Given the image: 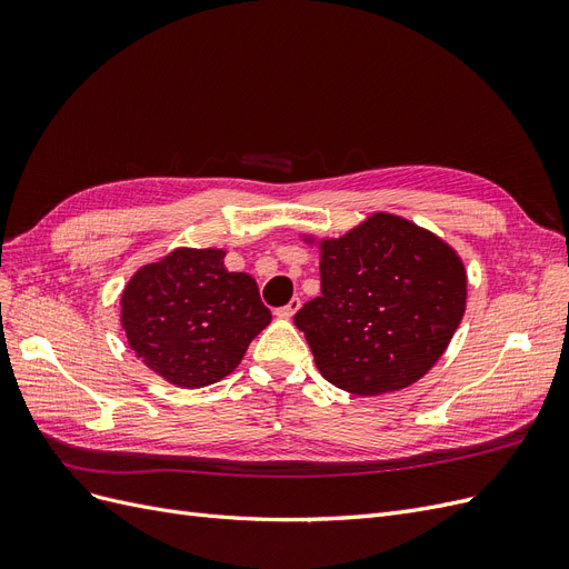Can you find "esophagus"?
Wrapping results in <instances>:
<instances>
[{
    "instance_id": "34e87169",
    "label": "esophagus",
    "mask_w": 569,
    "mask_h": 569,
    "mask_svg": "<svg viewBox=\"0 0 569 569\" xmlns=\"http://www.w3.org/2000/svg\"><path fill=\"white\" fill-rule=\"evenodd\" d=\"M299 308H301V301L299 299H291L287 306L278 308V311H274V316L282 318V320H289V318H295V313L299 311Z\"/></svg>"
}]
</instances>
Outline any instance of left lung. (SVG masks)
<instances>
[{
	"mask_svg": "<svg viewBox=\"0 0 569 569\" xmlns=\"http://www.w3.org/2000/svg\"><path fill=\"white\" fill-rule=\"evenodd\" d=\"M320 256V297L295 325L327 382L358 396L416 385L468 306L460 253L418 222L375 211L339 237L301 232Z\"/></svg>",
	"mask_w": 569,
	"mask_h": 569,
	"instance_id": "8db88e82",
	"label": "left lung"
}]
</instances>
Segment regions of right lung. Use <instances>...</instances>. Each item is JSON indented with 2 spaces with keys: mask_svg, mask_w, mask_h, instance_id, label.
Masks as SVG:
<instances>
[{
  "mask_svg": "<svg viewBox=\"0 0 569 569\" xmlns=\"http://www.w3.org/2000/svg\"><path fill=\"white\" fill-rule=\"evenodd\" d=\"M226 256L218 247H176L137 268L120 295L128 347L180 389L228 377L270 322L256 280L230 272Z\"/></svg>",
  "mask_w": 569,
  "mask_h": 569,
  "instance_id": "right-lung-1",
  "label": "right lung"
}]
</instances>
